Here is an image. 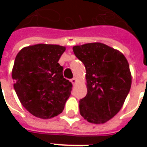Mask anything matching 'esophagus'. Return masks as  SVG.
Returning a JSON list of instances; mask_svg holds the SVG:
<instances>
[{
  "label": "esophagus",
  "mask_w": 147,
  "mask_h": 147,
  "mask_svg": "<svg viewBox=\"0 0 147 147\" xmlns=\"http://www.w3.org/2000/svg\"><path fill=\"white\" fill-rule=\"evenodd\" d=\"M71 83H72L73 85H75V84L76 83L77 80L76 79V78H73V79H71Z\"/></svg>",
  "instance_id": "1"
}]
</instances>
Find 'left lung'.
I'll return each instance as SVG.
<instances>
[{
  "label": "left lung",
  "instance_id": "8db88e82",
  "mask_svg": "<svg viewBox=\"0 0 147 147\" xmlns=\"http://www.w3.org/2000/svg\"><path fill=\"white\" fill-rule=\"evenodd\" d=\"M86 67L87 94L80 101L81 116L104 123L120 110L131 89L129 64L122 53L100 42L73 47Z\"/></svg>",
  "mask_w": 147,
  "mask_h": 147
}]
</instances>
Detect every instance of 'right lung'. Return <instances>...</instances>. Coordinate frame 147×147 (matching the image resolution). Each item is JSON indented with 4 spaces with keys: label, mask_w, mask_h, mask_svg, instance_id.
Returning <instances> with one entry per match:
<instances>
[{
    "label": "right lung",
    "mask_w": 147,
    "mask_h": 147,
    "mask_svg": "<svg viewBox=\"0 0 147 147\" xmlns=\"http://www.w3.org/2000/svg\"><path fill=\"white\" fill-rule=\"evenodd\" d=\"M65 47L38 44L22 49L12 68L14 89L21 104L34 117L49 119L62 113L72 84L58 63Z\"/></svg>",
    "instance_id": "1"
}]
</instances>
